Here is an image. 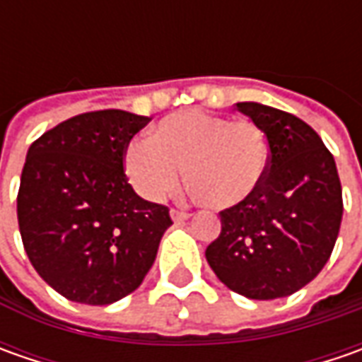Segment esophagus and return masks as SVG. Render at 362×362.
Instances as JSON below:
<instances>
[{
  "instance_id": "obj_1",
  "label": "esophagus",
  "mask_w": 362,
  "mask_h": 362,
  "mask_svg": "<svg viewBox=\"0 0 362 362\" xmlns=\"http://www.w3.org/2000/svg\"><path fill=\"white\" fill-rule=\"evenodd\" d=\"M189 211H183V209H171V217H173L175 221H185L189 219Z\"/></svg>"
}]
</instances>
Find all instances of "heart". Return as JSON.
<instances>
[{"mask_svg": "<svg viewBox=\"0 0 362 362\" xmlns=\"http://www.w3.org/2000/svg\"><path fill=\"white\" fill-rule=\"evenodd\" d=\"M270 165V145L254 120H231L203 110H181L163 119L146 141L127 148V173L148 199L183 185L214 209L238 207L254 197Z\"/></svg>", "mask_w": 362, "mask_h": 362, "instance_id": "b5f03b06", "label": "heart"}]
</instances>
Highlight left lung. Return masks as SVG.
<instances>
[{
	"mask_svg": "<svg viewBox=\"0 0 362 362\" xmlns=\"http://www.w3.org/2000/svg\"><path fill=\"white\" fill-rule=\"evenodd\" d=\"M235 106L266 132L270 165L252 199L219 211L221 233L205 257L245 298H284L314 280L332 254L341 179L332 153L304 120L257 103Z\"/></svg>",
	"mask_w": 362,
	"mask_h": 362,
	"instance_id": "1",
	"label": "left lung"
}]
</instances>
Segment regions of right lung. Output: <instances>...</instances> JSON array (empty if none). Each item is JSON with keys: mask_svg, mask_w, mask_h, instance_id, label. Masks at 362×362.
I'll return each mask as SVG.
<instances>
[{"mask_svg": "<svg viewBox=\"0 0 362 362\" xmlns=\"http://www.w3.org/2000/svg\"><path fill=\"white\" fill-rule=\"evenodd\" d=\"M148 117L94 110L32 143L18 191V223L35 272L72 302L105 306L143 284L169 207L145 202L124 173L131 139Z\"/></svg>", "mask_w": 362, "mask_h": 362, "instance_id": "add662e5", "label": "right lung"}]
</instances>
